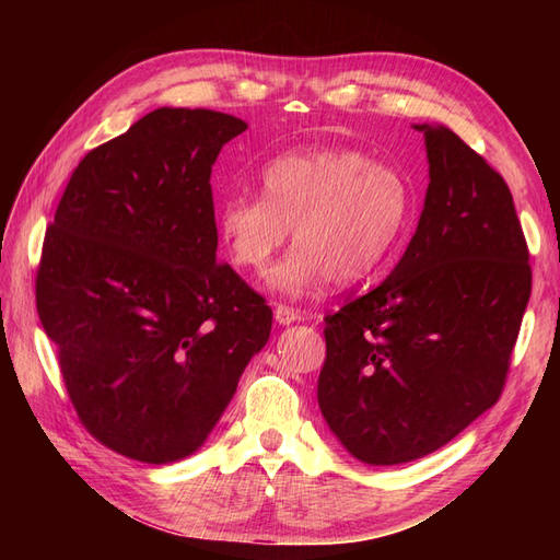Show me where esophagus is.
Listing matches in <instances>:
<instances>
[{"instance_id": "34e87169", "label": "esophagus", "mask_w": 560, "mask_h": 560, "mask_svg": "<svg viewBox=\"0 0 560 560\" xmlns=\"http://www.w3.org/2000/svg\"><path fill=\"white\" fill-rule=\"evenodd\" d=\"M273 315H276V322H278V325H292V322L301 319V311H299V308L282 306V303H278L276 311H273Z\"/></svg>"}]
</instances>
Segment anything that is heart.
<instances>
[{"label":"heart","mask_w":560,"mask_h":560,"mask_svg":"<svg viewBox=\"0 0 560 560\" xmlns=\"http://www.w3.org/2000/svg\"><path fill=\"white\" fill-rule=\"evenodd\" d=\"M413 210L399 167L358 149L296 151L261 171V194L231 196L217 208L229 259L264 273L290 238L294 247L270 276L273 290L301 296L334 280L352 284L385 261Z\"/></svg>","instance_id":"heart-1"}]
</instances>
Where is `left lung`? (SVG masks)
Segmentation results:
<instances>
[{"instance_id":"8db88e82","label":"left lung","mask_w":560,"mask_h":560,"mask_svg":"<svg viewBox=\"0 0 560 560\" xmlns=\"http://www.w3.org/2000/svg\"><path fill=\"white\" fill-rule=\"evenodd\" d=\"M430 184L404 257L325 317L317 404L366 465L434 453L493 406L530 299L510 186L446 126L416 124Z\"/></svg>"}]
</instances>
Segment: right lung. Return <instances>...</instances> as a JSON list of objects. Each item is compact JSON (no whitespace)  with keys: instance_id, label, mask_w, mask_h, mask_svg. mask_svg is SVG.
<instances>
[{"instance_id":"add662e5","label":"right lung","mask_w":560,"mask_h":560,"mask_svg":"<svg viewBox=\"0 0 560 560\" xmlns=\"http://www.w3.org/2000/svg\"><path fill=\"white\" fill-rule=\"evenodd\" d=\"M247 130L161 107L89 151L58 202L37 313L86 430L132 460L196 453L222 418L273 311L217 264L210 175Z\"/></svg>"}]
</instances>
